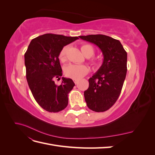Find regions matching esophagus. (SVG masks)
Returning <instances> with one entry per match:
<instances>
[{
    "mask_svg": "<svg viewBox=\"0 0 155 155\" xmlns=\"http://www.w3.org/2000/svg\"><path fill=\"white\" fill-rule=\"evenodd\" d=\"M73 81H74V82L75 84H78V81H79L78 79H74Z\"/></svg>",
    "mask_w": 155,
    "mask_h": 155,
    "instance_id": "1",
    "label": "esophagus"
}]
</instances>
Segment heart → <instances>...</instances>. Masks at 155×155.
<instances>
[{"label": "heart", "mask_w": 155, "mask_h": 155, "mask_svg": "<svg viewBox=\"0 0 155 155\" xmlns=\"http://www.w3.org/2000/svg\"><path fill=\"white\" fill-rule=\"evenodd\" d=\"M81 50L83 55L86 58H91L94 55V50L93 47L88 44L83 45L81 46ZM66 53H67V47L64 46L61 50L60 51L59 55V59L61 62L64 63L66 61ZM91 63L94 67H97L99 66V63L95 59L91 60ZM89 68L86 65L84 64H70L66 67L64 70V74L68 78L72 79H79L88 72Z\"/></svg>", "instance_id": "b5f03b06"}]
</instances>
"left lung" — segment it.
I'll use <instances>...</instances> for the list:
<instances>
[{
    "label": "left lung",
    "mask_w": 155,
    "mask_h": 155,
    "mask_svg": "<svg viewBox=\"0 0 155 155\" xmlns=\"http://www.w3.org/2000/svg\"><path fill=\"white\" fill-rule=\"evenodd\" d=\"M97 45L104 55V62L88 79L84 96L89 109L95 112L109 109L118 100L127 74V54L120 41L105 35L79 36Z\"/></svg>",
    "instance_id": "1"
}]
</instances>
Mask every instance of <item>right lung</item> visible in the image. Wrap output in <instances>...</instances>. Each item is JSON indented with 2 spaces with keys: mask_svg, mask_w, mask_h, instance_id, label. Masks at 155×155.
Returning a JSON list of instances; mask_svg holds the SVG:
<instances>
[{
  "mask_svg": "<svg viewBox=\"0 0 155 155\" xmlns=\"http://www.w3.org/2000/svg\"><path fill=\"white\" fill-rule=\"evenodd\" d=\"M78 39L46 34L33 39L25 54L28 84L37 104L46 111L58 112L68 105V94L75 85L74 81L62 78L61 84L57 85L54 79H59L63 75L59 59L60 51Z\"/></svg>",
  "mask_w": 155,
  "mask_h": 155,
  "instance_id": "obj_1",
  "label": "right lung"
}]
</instances>
